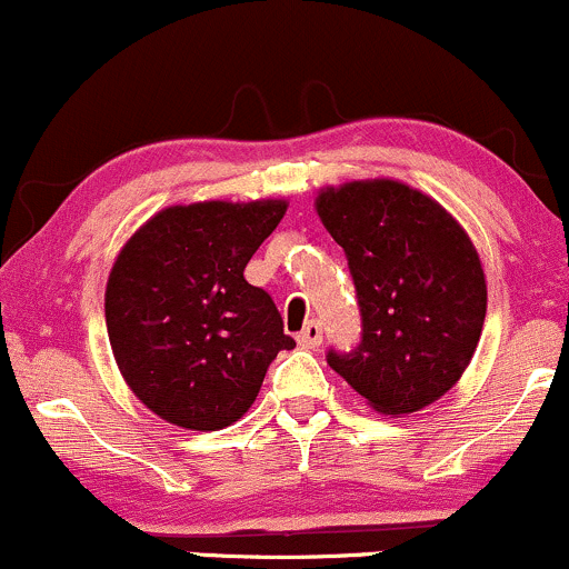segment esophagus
Instances as JSON below:
<instances>
[{"label":"esophagus","instance_id":"esophagus-1","mask_svg":"<svg viewBox=\"0 0 569 569\" xmlns=\"http://www.w3.org/2000/svg\"><path fill=\"white\" fill-rule=\"evenodd\" d=\"M297 342H299V348L316 350L318 345L323 342V329H321V323H318V321L305 323V329L297 335Z\"/></svg>","mask_w":569,"mask_h":569}]
</instances>
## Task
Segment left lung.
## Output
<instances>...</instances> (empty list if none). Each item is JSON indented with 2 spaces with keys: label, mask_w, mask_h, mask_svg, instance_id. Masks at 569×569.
<instances>
[{
  "label": "left lung",
  "mask_w": 569,
  "mask_h": 569,
  "mask_svg": "<svg viewBox=\"0 0 569 569\" xmlns=\"http://www.w3.org/2000/svg\"><path fill=\"white\" fill-rule=\"evenodd\" d=\"M316 211L345 248L361 345L329 367L380 415L439 401L471 363L487 316L476 246L441 202L396 179L323 187Z\"/></svg>",
  "instance_id": "1"
}]
</instances>
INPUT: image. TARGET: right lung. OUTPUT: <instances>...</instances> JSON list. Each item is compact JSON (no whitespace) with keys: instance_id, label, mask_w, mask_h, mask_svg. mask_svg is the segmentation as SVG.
<instances>
[{"instance_id":"1","label":"right lung","mask_w":569,"mask_h":569,"mask_svg":"<svg viewBox=\"0 0 569 569\" xmlns=\"http://www.w3.org/2000/svg\"><path fill=\"white\" fill-rule=\"evenodd\" d=\"M286 200L168 206L128 238L103 293L117 369L160 420L221 430L251 409L291 350L270 293L243 278Z\"/></svg>"}]
</instances>
